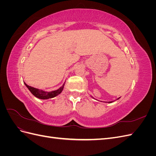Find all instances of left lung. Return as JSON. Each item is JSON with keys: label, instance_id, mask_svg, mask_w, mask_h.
Listing matches in <instances>:
<instances>
[{"label": "left lung", "instance_id": "1", "mask_svg": "<svg viewBox=\"0 0 156 156\" xmlns=\"http://www.w3.org/2000/svg\"><path fill=\"white\" fill-rule=\"evenodd\" d=\"M119 98H118V99H117V100H119ZM112 102H113V101H108V103H112Z\"/></svg>", "mask_w": 156, "mask_h": 156}]
</instances>
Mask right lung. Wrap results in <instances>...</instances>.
Here are the masks:
<instances>
[{
  "label": "right lung",
  "instance_id": "right-lung-1",
  "mask_svg": "<svg viewBox=\"0 0 156 156\" xmlns=\"http://www.w3.org/2000/svg\"><path fill=\"white\" fill-rule=\"evenodd\" d=\"M24 83L25 84V86L28 88V89L29 90L33 95L37 98L41 99V100H47V99L55 98V96H58V94H60L61 92H62L64 87V84H65V83H64L63 85L60 88H59L58 90H56L51 91V92H45V91L42 90H40V89H37V88H36L34 87H32L30 86H29L25 83Z\"/></svg>",
  "mask_w": 156,
  "mask_h": 156
}]
</instances>
